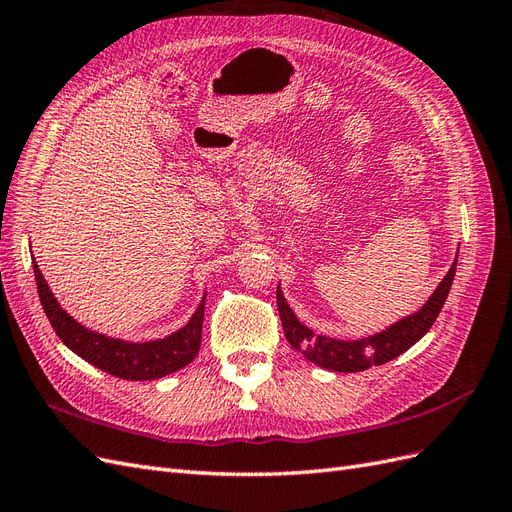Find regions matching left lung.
Here are the masks:
<instances>
[{
  "mask_svg": "<svg viewBox=\"0 0 512 512\" xmlns=\"http://www.w3.org/2000/svg\"><path fill=\"white\" fill-rule=\"evenodd\" d=\"M455 269H457V260L453 262L451 269H448L438 288L433 290L429 301L418 309V312L401 318L399 322L391 324L389 329H384L376 335H369L363 339H350V342L348 339L316 335L312 329H307L305 324H301L299 318L294 316L280 286H277V307H280L284 335L288 339V344L294 350H299L309 363H316L331 371H342V374L389 363L401 352L412 348L418 339L431 329V324L436 322L440 309L448 297V290H451V284L455 280Z\"/></svg>",
  "mask_w": 512,
  "mask_h": 512,
  "instance_id": "8db88e82",
  "label": "left lung"
}]
</instances>
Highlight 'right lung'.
I'll list each match as a JSON object with an SVG mask.
<instances>
[{
  "instance_id": "1",
  "label": "right lung",
  "mask_w": 512,
  "mask_h": 512,
  "mask_svg": "<svg viewBox=\"0 0 512 512\" xmlns=\"http://www.w3.org/2000/svg\"><path fill=\"white\" fill-rule=\"evenodd\" d=\"M34 275L40 294V303L44 314L53 324L59 335L72 352H76L87 363L96 365L106 374L123 378V380H156L164 378L173 371L185 367L194 361L200 350V333H203V316H205V297L190 322L168 335L153 342H123V339L106 337L102 333L89 331L81 322H76L66 309H61L53 292L42 277L36 260Z\"/></svg>"
}]
</instances>
